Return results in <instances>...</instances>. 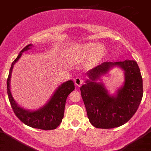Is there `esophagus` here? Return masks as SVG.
<instances>
[{"mask_svg": "<svg viewBox=\"0 0 151 151\" xmlns=\"http://www.w3.org/2000/svg\"><path fill=\"white\" fill-rule=\"evenodd\" d=\"M74 82H75V84H76V86L80 87V86L82 85V83H83L84 81H83V79L81 78V77H76V78L74 79Z\"/></svg>", "mask_w": 151, "mask_h": 151, "instance_id": "1", "label": "esophagus"}]
</instances>
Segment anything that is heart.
Masks as SVG:
<instances>
[{"mask_svg": "<svg viewBox=\"0 0 151 151\" xmlns=\"http://www.w3.org/2000/svg\"><path fill=\"white\" fill-rule=\"evenodd\" d=\"M104 48L95 42L74 45L68 50V55L74 61H85L90 59L91 64H95L104 55Z\"/></svg>", "mask_w": 151, "mask_h": 151, "instance_id": "1", "label": "heart"}]
</instances>
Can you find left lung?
I'll return each mask as SVG.
<instances>
[{
    "mask_svg": "<svg viewBox=\"0 0 151 151\" xmlns=\"http://www.w3.org/2000/svg\"><path fill=\"white\" fill-rule=\"evenodd\" d=\"M116 65L125 72V82L116 96H110L97 80ZM87 75L89 79L80 90L91 125L98 129H113L126 123L136 113L143 97V80L138 63L129 60L104 62Z\"/></svg>",
    "mask_w": 151,
    "mask_h": 151,
    "instance_id": "1",
    "label": "left lung"
}]
</instances>
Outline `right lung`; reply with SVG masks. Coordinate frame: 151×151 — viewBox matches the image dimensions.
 Listing matches in <instances>:
<instances>
[{
	"instance_id": "add662e5",
	"label": "right lung",
	"mask_w": 151,
	"mask_h": 151,
	"mask_svg": "<svg viewBox=\"0 0 151 151\" xmlns=\"http://www.w3.org/2000/svg\"><path fill=\"white\" fill-rule=\"evenodd\" d=\"M32 46V45L30 44L25 47L19 54L15 60L12 63L7 81H6L8 97L13 112L18 117L19 119L22 121L24 124L35 129H42V130H53L55 129L62 122L66 98L68 95L75 89V85L72 80H69L67 82L63 83L56 90L48 103L35 111H29L18 106L13 99L10 91V82L12 70H13V65L19 60L22 56V52L30 49Z\"/></svg>"
}]
</instances>
